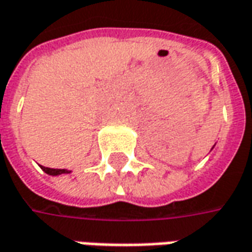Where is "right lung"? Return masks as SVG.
I'll use <instances>...</instances> for the list:
<instances>
[{"label":"right lung","mask_w":252,"mask_h":252,"mask_svg":"<svg viewBox=\"0 0 252 252\" xmlns=\"http://www.w3.org/2000/svg\"><path fill=\"white\" fill-rule=\"evenodd\" d=\"M41 169L48 173V175H52V176H57V175H61V173H69V170L66 169H51V168H45V166H41Z\"/></svg>","instance_id":"obj_1"}]
</instances>
